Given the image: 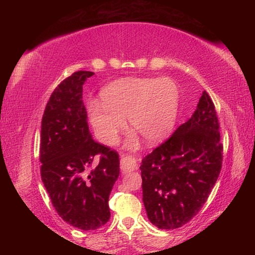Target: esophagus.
<instances>
[{"mask_svg":"<svg viewBox=\"0 0 255 255\" xmlns=\"http://www.w3.org/2000/svg\"><path fill=\"white\" fill-rule=\"evenodd\" d=\"M136 167L137 161L135 157L130 156V155H123V156L120 157V169H122L124 173L135 170Z\"/></svg>","mask_w":255,"mask_h":255,"instance_id":"1","label":"esophagus"}]
</instances>
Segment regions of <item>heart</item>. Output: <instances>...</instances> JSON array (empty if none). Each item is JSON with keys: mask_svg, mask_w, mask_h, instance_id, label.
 Here are the masks:
<instances>
[{"mask_svg": "<svg viewBox=\"0 0 255 255\" xmlns=\"http://www.w3.org/2000/svg\"><path fill=\"white\" fill-rule=\"evenodd\" d=\"M180 100V88L173 80L125 77L106 85L100 92V102H90L88 112L98 139L105 145L118 143L126 128L125 118L147 143L157 144L173 128ZM137 145L132 135L129 146Z\"/></svg>", "mask_w": 255, "mask_h": 255, "instance_id": "b5f03b06", "label": "heart"}]
</instances>
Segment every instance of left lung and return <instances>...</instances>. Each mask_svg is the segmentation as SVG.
<instances>
[{"instance_id": "obj_1", "label": "left lung", "mask_w": 255, "mask_h": 255, "mask_svg": "<svg viewBox=\"0 0 255 255\" xmlns=\"http://www.w3.org/2000/svg\"><path fill=\"white\" fill-rule=\"evenodd\" d=\"M223 164L215 105L204 91L191 118L141 159L147 217L161 230L189 223L208 199Z\"/></svg>"}]
</instances>
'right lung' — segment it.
Listing matches in <instances>:
<instances>
[{"instance_id":"add662e5","label":"right lung","mask_w":255,"mask_h":255,"mask_svg":"<svg viewBox=\"0 0 255 255\" xmlns=\"http://www.w3.org/2000/svg\"><path fill=\"white\" fill-rule=\"evenodd\" d=\"M93 72L79 71L60 82L41 120V180L63 221L94 231L110 218L108 205L119 176V154L94 141L82 100L83 84ZM99 163L92 167L93 159Z\"/></svg>"}]
</instances>
